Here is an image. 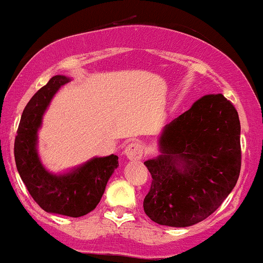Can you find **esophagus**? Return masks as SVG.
Here are the masks:
<instances>
[{
	"label": "esophagus",
	"mask_w": 263,
	"mask_h": 263,
	"mask_svg": "<svg viewBox=\"0 0 263 263\" xmlns=\"http://www.w3.org/2000/svg\"><path fill=\"white\" fill-rule=\"evenodd\" d=\"M123 156L129 161H138L143 157V147H142L140 142H131L123 151Z\"/></svg>",
	"instance_id": "34e87169"
}]
</instances>
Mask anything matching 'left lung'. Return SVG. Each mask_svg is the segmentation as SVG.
<instances>
[{
	"label": "left lung",
	"mask_w": 263,
	"mask_h": 263,
	"mask_svg": "<svg viewBox=\"0 0 263 263\" xmlns=\"http://www.w3.org/2000/svg\"><path fill=\"white\" fill-rule=\"evenodd\" d=\"M237 111L222 93L204 95L163 127L161 155L144 162L152 176L143 209L159 225L203 221L228 198L241 168Z\"/></svg>",
	"instance_id": "1"
}]
</instances>
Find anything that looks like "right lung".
Wrapping results in <instances>:
<instances>
[{
    "label": "right lung",
    "instance_id": "right-lung-1",
    "mask_svg": "<svg viewBox=\"0 0 263 263\" xmlns=\"http://www.w3.org/2000/svg\"><path fill=\"white\" fill-rule=\"evenodd\" d=\"M69 81L70 78L55 75L27 104L14 140V159L21 179L42 209L79 218L100 203L108 179L119 167V157H93L62 173L44 167L38 153V131L54 95Z\"/></svg>",
    "mask_w": 263,
    "mask_h": 263
}]
</instances>
